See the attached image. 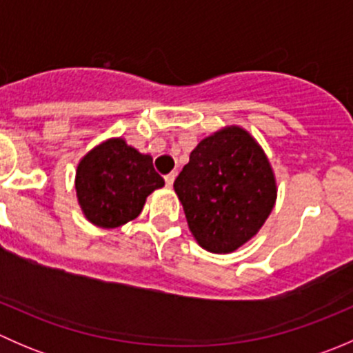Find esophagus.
<instances>
[{
    "instance_id": "esophagus-1",
    "label": "esophagus",
    "mask_w": 353,
    "mask_h": 353,
    "mask_svg": "<svg viewBox=\"0 0 353 353\" xmlns=\"http://www.w3.org/2000/svg\"><path fill=\"white\" fill-rule=\"evenodd\" d=\"M174 181H176V172L167 174V176H165V184H167V188H172Z\"/></svg>"
}]
</instances>
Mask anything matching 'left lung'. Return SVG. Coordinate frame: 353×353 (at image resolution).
I'll return each instance as SVG.
<instances>
[{"label":"left lung","mask_w":353,"mask_h":353,"mask_svg":"<svg viewBox=\"0 0 353 353\" xmlns=\"http://www.w3.org/2000/svg\"><path fill=\"white\" fill-rule=\"evenodd\" d=\"M196 243L229 254L251 241L276 203V177L254 137L237 124L203 138L174 183Z\"/></svg>","instance_id":"1"}]
</instances>
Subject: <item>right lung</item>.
<instances>
[{
  "instance_id": "right-lung-1",
  "label": "right lung",
  "mask_w": 353,
  "mask_h": 353,
  "mask_svg": "<svg viewBox=\"0 0 353 353\" xmlns=\"http://www.w3.org/2000/svg\"><path fill=\"white\" fill-rule=\"evenodd\" d=\"M154 159L123 137L108 138L80 159L74 190L85 219L101 229H116L137 219L147 198L163 188Z\"/></svg>"
}]
</instances>
